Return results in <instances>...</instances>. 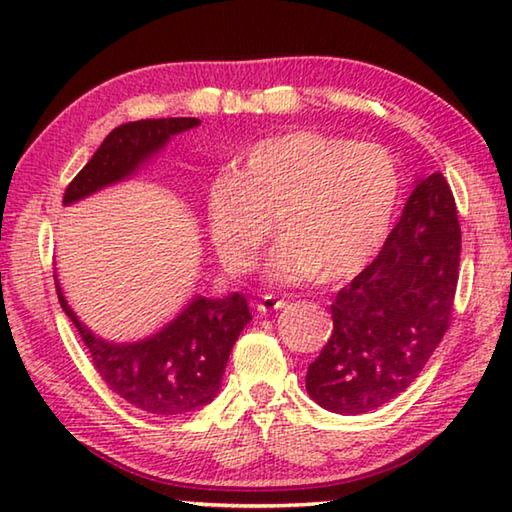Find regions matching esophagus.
I'll use <instances>...</instances> for the list:
<instances>
[{
    "label": "esophagus",
    "instance_id": "esophagus-1",
    "mask_svg": "<svg viewBox=\"0 0 512 512\" xmlns=\"http://www.w3.org/2000/svg\"><path fill=\"white\" fill-rule=\"evenodd\" d=\"M284 305H287V302H284L282 298L273 296V293H266V296L259 298V302H257V311H259V314H268V311L282 309Z\"/></svg>",
    "mask_w": 512,
    "mask_h": 512
}]
</instances>
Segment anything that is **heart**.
Returning <instances> with one entry per match:
<instances>
[{
	"label": "heart",
	"instance_id": "heart-1",
	"mask_svg": "<svg viewBox=\"0 0 512 512\" xmlns=\"http://www.w3.org/2000/svg\"><path fill=\"white\" fill-rule=\"evenodd\" d=\"M397 201L400 169L384 146L298 128L253 144L235 173L212 180L207 228L223 266L246 273L268 235L264 219L277 212L266 280L334 284L377 255Z\"/></svg>",
	"mask_w": 512,
	"mask_h": 512
}]
</instances>
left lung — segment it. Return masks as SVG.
<instances>
[{"instance_id": "obj_1", "label": "left lung", "mask_w": 512, "mask_h": 512, "mask_svg": "<svg viewBox=\"0 0 512 512\" xmlns=\"http://www.w3.org/2000/svg\"><path fill=\"white\" fill-rule=\"evenodd\" d=\"M461 225L443 173L415 180L379 255L336 293L334 329L307 370L318 406L361 415L404 393L452 318Z\"/></svg>"}]
</instances>
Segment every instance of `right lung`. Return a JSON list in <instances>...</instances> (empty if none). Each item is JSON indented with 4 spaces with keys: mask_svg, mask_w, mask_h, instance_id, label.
<instances>
[{
    "mask_svg": "<svg viewBox=\"0 0 512 512\" xmlns=\"http://www.w3.org/2000/svg\"><path fill=\"white\" fill-rule=\"evenodd\" d=\"M196 117L142 119L112 131L90 162L69 183L63 205L79 203L110 185L135 176L173 135L196 128ZM56 277V275H54ZM60 307L81 334L94 368L110 391L135 409L153 415H183L210 404L219 395L232 345L250 316L241 293L223 298L194 296L180 314L158 332L133 343L101 339L81 323L56 280Z\"/></svg>",
    "mask_w": 512,
    "mask_h": 512,
    "instance_id": "add662e5",
    "label": "right lung"
}]
</instances>
